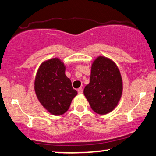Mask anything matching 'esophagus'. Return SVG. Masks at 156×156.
Wrapping results in <instances>:
<instances>
[{"instance_id": "34e87169", "label": "esophagus", "mask_w": 156, "mask_h": 156, "mask_svg": "<svg viewBox=\"0 0 156 156\" xmlns=\"http://www.w3.org/2000/svg\"><path fill=\"white\" fill-rule=\"evenodd\" d=\"M78 92L79 94L83 93V89H82V87H80V88L78 89Z\"/></svg>"}]
</instances>
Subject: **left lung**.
Listing matches in <instances>:
<instances>
[{"mask_svg": "<svg viewBox=\"0 0 156 156\" xmlns=\"http://www.w3.org/2000/svg\"><path fill=\"white\" fill-rule=\"evenodd\" d=\"M122 79L119 68L110 59L100 56L92 65L90 81L83 94L96 113L104 115L117 106L122 94Z\"/></svg>", "mask_w": 156, "mask_h": 156, "instance_id": "8db88e82", "label": "left lung"}]
</instances>
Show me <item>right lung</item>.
I'll return each instance as SVG.
<instances>
[{
	"mask_svg": "<svg viewBox=\"0 0 156 156\" xmlns=\"http://www.w3.org/2000/svg\"><path fill=\"white\" fill-rule=\"evenodd\" d=\"M35 90L41 104L55 115H61L69 108L78 92L65 75L64 64L52 58L41 65L36 75Z\"/></svg>",
	"mask_w": 156,
	"mask_h": 156,
	"instance_id": "add662e5",
	"label": "right lung"
}]
</instances>
